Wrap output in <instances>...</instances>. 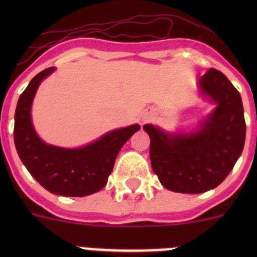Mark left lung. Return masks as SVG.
Instances as JSON below:
<instances>
[{"mask_svg": "<svg viewBox=\"0 0 257 257\" xmlns=\"http://www.w3.org/2000/svg\"><path fill=\"white\" fill-rule=\"evenodd\" d=\"M199 88L213 112L190 134H166L153 124L144 128L151 138V163L167 189L197 194L216 188L234 167L246 139L243 105L237 88L217 69L199 79Z\"/></svg>", "mask_w": 257, "mask_h": 257, "instance_id": "left-lung-1", "label": "left lung"}]
</instances>
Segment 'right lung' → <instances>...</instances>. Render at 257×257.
<instances>
[{"label":"right lung","mask_w":257,"mask_h":257,"mask_svg":"<svg viewBox=\"0 0 257 257\" xmlns=\"http://www.w3.org/2000/svg\"><path fill=\"white\" fill-rule=\"evenodd\" d=\"M54 69L51 67L40 72L20 95L15 110L14 142L29 174L45 189L65 197L90 196L105 187L117 154L140 126L110 131L82 148L65 149L44 143L32 124L31 106L40 83Z\"/></svg>","instance_id":"obj_1"}]
</instances>
